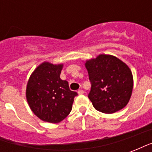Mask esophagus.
Returning a JSON list of instances; mask_svg holds the SVG:
<instances>
[{"mask_svg":"<svg viewBox=\"0 0 152 152\" xmlns=\"http://www.w3.org/2000/svg\"><path fill=\"white\" fill-rule=\"evenodd\" d=\"M77 93H78L79 95H82V94H84V90H83V89H79V90L77 91Z\"/></svg>","mask_w":152,"mask_h":152,"instance_id":"34e87169","label":"esophagus"}]
</instances>
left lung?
Listing matches in <instances>:
<instances>
[{"mask_svg":"<svg viewBox=\"0 0 152 152\" xmlns=\"http://www.w3.org/2000/svg\"><path fill=\"white\" fill-rule=\"evenodd\" d=\"M91 82L89 99L94 107L112 114L123 109L129 102L134 78L126 63L115 56L99 54L85 63Z\"/></svg>","mask_w":152,"mask_h":152,"instance_id":"1","label":"left lung"}]
</instances>
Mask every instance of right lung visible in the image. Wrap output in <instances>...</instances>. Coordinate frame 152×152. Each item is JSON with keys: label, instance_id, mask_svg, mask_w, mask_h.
Instances as JSON below:
<instances>
[{"label": "right lung", "instance_id": "obj_1", "mask_svg": "<svg viewBox=\"0 0 152 152\" xmlns=\"http://www.w3.org/2000/svg\"><path fill=\"white\" fill-rule=\"evenodd\" d=\"M63 63L43 62L33 71L26 88V99L39 119L59 123L69 115L77 93L69 89L68 82L60 78Z\"/></svg>", "mask_w": 152, "mask_h": 152}]
</instances>
